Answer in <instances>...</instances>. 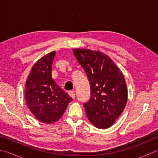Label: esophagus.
Returning a JSON list of instances; mask_svg holds the SVG:
<instances>
[{
	"mask_svg": "<svg viewBox=\"0 0 158 158\" xmlns=\"http://www.w3.org/2000/svg\"><path fill=\"white\" fill-rule=\"evenodd\" d=\"M69 94L70 95V97H72L73 99H75V92H74V91H69Z\"/></svg>",
	"mask_w": 158,
	"mask_h": 158,
	"instance_id": "esophagus-1",
	"label": "esophagus"
}]
</instances>
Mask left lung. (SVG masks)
Returning <instances> with one entry per match:
<instances>
[{"label": "left lung", "mask_w": 158, "mask_h": 158, "mask_svg": "<svg viewBox=\"0 0 158 158\" xmlns=\"http://www.w3.org/2000/svg\"><path fill=\"white\" fill-rule=\"evenodd\" d=\"M73 50L89 81L91 98L83 104L87 117L97 128H108L127 103V90L123 73L105 53L88 49Z\"/></svg>", "instance_id": "obj_1"}]
</instances>
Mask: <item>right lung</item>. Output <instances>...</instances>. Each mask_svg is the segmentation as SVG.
I'll list each match as a JSON object with an SVG mask.
<instances>
[{
  "mask_svg": "<svg viewBox=\"0 0 158 158\" xmlns=\"http://www.w3.org/2000/svg\"><path fill=\"white\" fill-rule=\"evenodd\" d=\"M56 52L36 62L30 72L25 85V100L29 110L40 122L54 123L60 119L73 98L60 88L52 77Z\"/></svg>",
  "mask_w": 158,
  "mask_h": 158,
  "instance_id": "right-lung-1",
  "label": "right lung"
}]
</instances>
